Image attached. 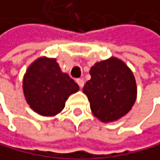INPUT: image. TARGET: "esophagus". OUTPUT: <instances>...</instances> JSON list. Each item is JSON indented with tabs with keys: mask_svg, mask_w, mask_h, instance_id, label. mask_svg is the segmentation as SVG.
I'll list each match as a JSON object with an SVG mask.
<instances>
[{
	"mask_svg": "<svg viewBox=\"0 0 160 160\" xmlns=\"http://www.w3.org/2000/svg\"><path fill=\"white\" fill-rule=\"evenodd\" d=\"M77 83L78 84L79 88L82 89V88L83 87V84H84V81H83L82 78H78V79H77Z\"/></svg>",
	"mask_w": 160,
	"mask_h": 160,
	"instance_id": "obj_1",
	"label": "esophagus"
}]
</instances>
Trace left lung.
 I'll use <instances>...</instances> for the list:
<instances>
[{
  "instance_id": "1",
  "label": "left lung",
  "mask_w": 160,
  "mask_h": 160,
  "mask_svg": "<svg viewBox=\"0 0 160 160\" xmlns=\"http://www.w3.org/2000/svg\"><path fill=\"white\" fill-rule=\"evenodd\" d=\"M91 78L82 91L90 102L93 115L102 122H112L131 110L137 97L136 81L132 71L116 57L95 63Z\"/></svg>"
}]
</instances>
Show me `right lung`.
Listing matches in <instances>:
<instances>
[{"instance_id":"1","label":"right lung","mask_w":160,"mask_h":160,"mask_svg":"<svg viewBox=\"0 0 160 160\" xmlns=\"http://www.w3.org/2000/svg\"><path fill=\"white\" fill-rule=\"evenodd\" d=\"M79 87L63 73L55 58L40 57L28 67L23 78V92L30 108L44 117H53L65 107L69 96Z\"/></svg>"}]
</instances>
